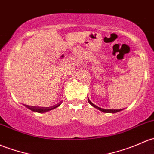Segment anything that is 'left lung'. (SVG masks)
Returning a JSON list of instances; mask_svg holds the SVG:
<instances>
[{"instance_id":"left-lung-1","label":"left lung","mask_w":154,"mask_h":154,"mask_svg":"<svg viewBox=\"0 0 154 154\" xmlns=\"http://www.w3.org/2000/svg\"><path fill=\"white\" fill-rule=\"evenodd\" d=\"M88 103H89L92 106L94 107V108H96L97 109L100 110V111H103V112H104V113H112V114H114V113L119 112V111H122V109H104V108H100V107L97 106L96 105L93 104V103H92L90 101L89 99H88Z\"/></svg>"}]
</instances>
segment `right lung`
I'll list each match as a JSON object with an SVG mask.
<instances>
[{
	"label": "right lung",
	"instance_id": "right-lung-1",
	"mask_svg": "<svg viewBox=\"0 0 154 154\" xmlns=\"http://www.w3.org/2000/svg\"><path fill=\"white\" fill-rule=\"evenodd\" d=\"M60 104H61V102L60 103H58L56 106L46 107V108H44V107H35V106L31 107L30 106H27V105H25V106L28 108H29L31 111H35V112H38V113H44V112H46V111H50V110L54 109V108H57V107L59 106Z\"/></svg>",
	"mask_w": 154,
	"mask_h": 154
}]
</instances>
